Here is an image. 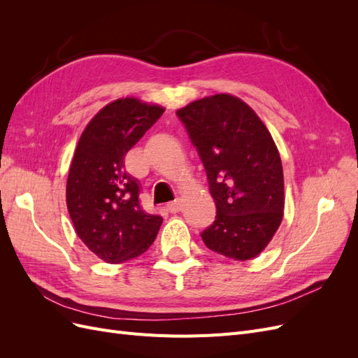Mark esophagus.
<instances>
[{
	"mask_svg": "<svg viewBox=\"0 0 358 358\" xmlns=\"http://www.w3.org/2000/svg\"><path fill=\"white\" fill-rule=\"evenodd\" d=\"M167 210L170 213H178L180 210V203L179 201H171L167 204Z\"/></svg>",
	"mask_w": 358,
	"mask_h": 358,
	"instance_id": "34e87169",
	"label": "esophagus"
}]
</instances>
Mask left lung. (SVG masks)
<instances>
[{
  "label": "left lung",
  "instance_id": "8db88e82",
  "mask_svg": "<svg viewBox=\"0 0 358 358\" xmlns=\"http://www.w3.org/2000/svg\"><path fill=\"white\" fill-rule=\"evenodd\" d=\"M178 117L206 170L216 216L200 236L210 251L236 262L257 257L284 216V171L278 148L257 113L237 96L189 103Z\"/></svg>",
  "mask_w": 358,
  "mask_h": 358
}]
</instances>
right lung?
Here are the masks:
<instances>
[{
	"label": "right lung",
	"mask_w": 358,
	"mask_h": 358,
	"mask_svg": "<svg viewBox=\"0 0 358 358\" xmlns=\"http://www.w3.org/2000/svg\"><path fill=\"white\" fill-rule=\"evenodd\" d=\"M164 109L137 99L116 100L82 133L67 179V208L76 233L91 252L117 264L146 252L162 218L140 206V182L125 170V155Z\"/></svg>",
	"instance_id": "obj_1"
}]
</instances>
